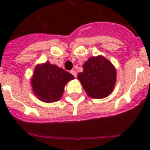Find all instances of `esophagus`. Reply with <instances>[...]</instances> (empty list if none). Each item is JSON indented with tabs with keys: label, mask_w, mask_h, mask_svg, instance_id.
<instances>
[{
	"label": "esophagus",
	"mask_w": 150,
	"mask_h": 150,
	"mask_svg": "<svg viewBox=\"0 0 150 150\" xmlns=\"http://www.w3.org/2000/svg\"><path fill=\"white\" fill-rule=\"evenodd\" d=\"M71 74H72V75H74L75 77H76V72L74 70H72V71H71Z\"/></svg>",
	"instance_id": "obj_1"
}]
</instances>
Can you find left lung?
<instances>
[{"instance_id":"8db88e82","label":"left lung","mask_w":150,"mask_h":150,"mask_svg":"<svg viewBox=\"0 0 150 150\" xmlns=\"http://www.w3.org/2000/svg\"><path fill=\"white\" fill-rule=\"evenodd\" d=\"M77 78L87 95L92 98L109 96L116 81V71L112 64L102 55L91 57L83 65Z\"/></svg>"}]
</instances>
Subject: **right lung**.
Returning <instances> with one entry per match:
<instances>
[{
    "label": "right lung",
    "mask_w": 150,
    "mask_h": 150,
    "mask_svg": "<svg viewBox=\"0 0 150 150\" xmlns=\"http://www.w3.org/2000/svg\"><path fill=\"white\" fill-rule=\"evenodd\" d=\"M74 79L72 74L50 62L36 65L30 84L35 96L41 101L52 103L62 97L64 87Z\"/></svg>",
    "instance_id": "obj_1"
}]
</instances>
